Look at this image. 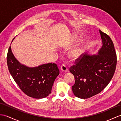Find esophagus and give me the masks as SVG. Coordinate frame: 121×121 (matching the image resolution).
Here are the masks:
<instances>
[{
    "label": "esophagus",
    "mask_w": 121,
    "mask_h": 121,
    "mask_svg": "<svg viewBox=\"0 0 121 121\" xmlns=\"http://www.w3.org/2000/svg\"><path fill=\"white\" fill-rule=\"evenodd\" d=\"M61 70L63 72H67L68 70L67 66L65 64H63V65L61 66Z\"/></svg>",
    "instance_id": "1"
}]
</instances>
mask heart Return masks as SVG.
<instances>
[{"instance_id":"heart-1","label":"heart","mask_w":121,"mask_h":121,"mask_svg":"<svg viewBox=\"0 0 121 121\" xmlns=\"http://www.w3.org/2000/svg\"><path fill=\"white\" fill-rule=\"evenodd\" d=\"M82 52V48L81 47H78L74 49V50L71 51L69 56L72 59H76L78 58L79 56H80Z\"/></svg>"}]
</instances>
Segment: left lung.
Instances as JSON below:
<instances>
[{"instance_id": "left-lung-1", "label": "left lung", "mask_w": 121, "mask_h": 121, "mask_svg": "<svg viewBox=\"0 0 121 121\" xmlns=\"http://www.w3.org/2000/svg\"><path fill=\"white\" fill-rule=\"evenodd\" d=\"M99 33L102 45L98 53H83L70 69L75 81L72 91L79 98H89L103 91L115 72L117 60L113 43L107 34L100 30Z\"/></svg>"}]
</instances>
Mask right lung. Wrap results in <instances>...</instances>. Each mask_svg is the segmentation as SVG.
<instances>
[{"label": "right lung", "instance_id": "1", "mask_svg": "<svg viewBox=\"0 0 121 121\" xmlns=\"http://www.w3.org/2000/svg\"><path fill=\"white\" fill-rule=\"evenodd\" d=\"M7 62L9 72L15 83L27 96L42 99L51 93L54 82L59 74L56 64L49 63L29 67L17 60L11 46L8 51Z\"/></svg>", "mask_w": 121, "mask_h": 121}]
</instances>
